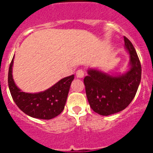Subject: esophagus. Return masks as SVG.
I'll use <instances>...</instances> for the list:
<instances>
[{
    "instance_id": "esophagus-1",
    "label": "esophagus",
    "mask_w": 153,
    "mask_h": 153,
    "mask_svg": "<svg viewBox=\"0 0 153 153\" xmlns=\"http://www.w3.org/2000/svg\"><path fill=\"white\" fill-rule=\"evenodd\" d=\"M76 76L77 78H83L84 76V71L82 70H78L76 73Z\"/></svg>"
}]
</instances>
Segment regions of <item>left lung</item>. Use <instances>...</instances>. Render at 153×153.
Returning <instances> with one entry per match:
<instances>
[{
  "label": "left lung",
  "instance_id": "8db88e82",
  "mask_svg": "<svg viewBox=\"0 0 153 153\" xmlns=\"http://www.w3.org/2000/svg\"><path fill=\"white\" fill-rule=\"evenodd\" d=\"M125 49L129 55L128 70L123 74H112L89 68L83 79L90 107L102 116L122 111L136 96L141 81L142 69L134 47L124 36Z\"/></svg>",
  "mask_w": 153,
  "mask_h": 153
}]
</instances>
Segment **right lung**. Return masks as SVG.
<instances>
[{"instance_id": "1", "label": "right lung", "mask_w": 153, "mask_h": 153, "mask_svg": "<svg viewBox=\"0 0 153 153\" xmlns=\"http://www.w3.org/2000/svg\"><path fill=\"white\" fill-rule=\"evenodd\" d=\"M13 56L8 71V86L19 109L33 118L51 120L60 114L67 102L74 75L59 80L51 87L38 93H25L16 85L13 78Z\"/></svg>"}]
</instances>
